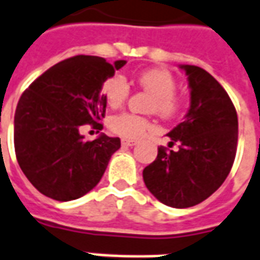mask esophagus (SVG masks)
Instances as JSON below:
<instances>
[{
	"label": "esophagus",
	"mask_w": 260,
	"mask_h": 260,
	"mask_svg": "<svg viewBox=\"0 0 260 260\" xmlns=\"http://www.w3.org/2000/svg\"><path fill=\"white\" fill-rule=\"evenodd\" d=\"M121 143H122V146H135L136 140H134V139H122V140H121Z\"/></svg>",
	"instance_id": "obj_1"
}]
</instances>
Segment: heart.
Returning <instances> with one entry per match:
<instances>
[{
  "label": "heart",
  "instance_id": "b5f03b06",
  "mask_svg": "<svg viewBox=\"0 0 260 260\" xmlns=\"http://www.w3.org/2000/svg\"><path fill=\"white\" fill-rule=\"evenodd\" d=\"M138 85L153 95V102L150 109L155 111L162 118H172L178 114L182 106V101L175 92L178 82L174 74L164 69H151L139 73L136 76ZM131 88L121 74H114L107 78L102 86V93L111 107H118L129 96ZM109 128L113 134L126 139H138L146 131L153 128V124L145 117L132 114V113H120L113 115L109 121Z\"/></svg>",
  "mask_w": 260,
  "mask_h": 260
}]
</instances>
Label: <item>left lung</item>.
<instances>
[{
	"label": "left lung",
	"instance_id": "8db88e82",
	"mask_svg": "<svg viewBox=\"0 0 260 260\" xmlns=\"http://www.w3.org/2000/svg\"><path fill=\"white\" fill-rule=\"evenodd\" d=\"M190 86V109L168 134L169 147L143 169L146 187L168 207L189 208L203 203L222 186L233 167L238 118L228 92L201 67L184 64Z\"/></svg>",
	"mask_w": 260,
	"mask_h": 260
}]
</instances>
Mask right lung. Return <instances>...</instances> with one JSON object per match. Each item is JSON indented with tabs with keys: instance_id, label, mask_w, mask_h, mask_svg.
I'll use <instances>...</instances> for the list:
<instances>
[{
	"instance_id": "add662e5",
	"label": "right lung",
	"mask_w": 260,
	"mask_h": 260,
	"mask_svg": "<svg viewBox=\"0 0 260 260\" xmlns=\"http://www.w3.org/2000/svg\"><path fill=\"white\" fill-rule=\"evenodd\" d=\"M126 61L77 55L48 69L17 102L13 143L17 162L36 189L56 201L82 197L99 183L120 138L85 140L84 125L101 131L103 82Z\"/></svg>"
}]
</instances>
